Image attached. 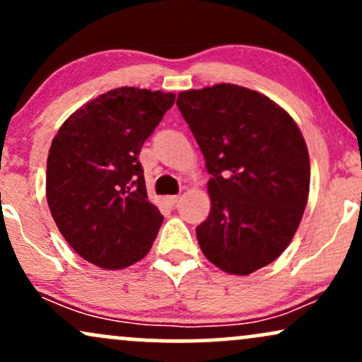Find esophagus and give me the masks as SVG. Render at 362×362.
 Returning <instances> with one entry per match:
<instances>
[{"mask_svg": "<svg viewBox=\"0 0 362 362\" xmlns=\"http://www.w3.org/2000/svg\"><path fill=\"white\" fill-rule=\"evenodd\" d=\"M178 199H180V195H167V197H165V201H167L168 206H175L178 202Z\"/></svg>", "mask_w": 362, "mask_h": 362, "instance_id": "obj_1", "label": "esophagus"}]
</instances>
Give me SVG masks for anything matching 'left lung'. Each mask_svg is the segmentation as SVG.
<instances>
[{"label":"left lung","mask_w":362,"mask_h":362,"mask_svg":"<svg viewBox=\"0 0 362 362\" xmlns=\"http://www.w3.org/2000/svg\"><path fill=\"white\" fill-rule=\"evenodd\" d=\"M209 172L211 213L195 228L216 267L248 276L291 243L310 192V156L293 117L265 95L221 83L178 93Z\"/></svg>","instance_id":"1"}]
</instances>
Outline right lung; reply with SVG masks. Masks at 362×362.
<instances>
[{"label": "right lung", "instance_id": "obj_1", "mask_svg": "<svg viewBox=\"0 0 362 362\" xmlns=\"http://www.w3.org/2000/svg\"><path fill=\"white\" fill-rule=\"evenodd\" d=\"M175 95L110 90L62 124L47 158L45 192L61 235L102 269L143 259L163 216L148 201L138 156Z\"/></svg>", "mask_w": 362, "mask_h": 362}]
</instances>
